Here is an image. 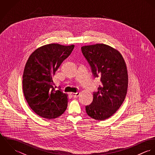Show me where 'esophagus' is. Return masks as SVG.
I'll use <instances>...</instances> for the list:
<instances>
[{
  "label": "esophagus",
  "mask_w": 155,
  "mask_h": 155,
  "mask_svg": "<svg viewBox=\"0 0 155 155\" xmlns=\"http://www.w3.org/2000/svg\"><path fill=\"white\" fill-rule=\"evenodd\" d=\"M71 95L73 97H78L79 95H80V92H78L76 93H71Z\"/></svg>",
  "instance_id": "1"
}]
</instances>
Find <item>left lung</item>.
Returning a JSON list of instances; mask_svg holds the SVG:
<instances>
[{"mask_svg":"<svg viewBox=\"0 0 155 155\" xmlns=\"http://www.w3.org/2000/svg\"><path fill=\"white\" fill-rule=\"evenodd\" d=\"M82 52L94 78L101 85L93 94V101L85 107L91 117L103 120L111 116L122 104L127 95L128 75L125 60L116 49L103 44L84 46Z\"/></svg>","mask_w":155,"mask_h":155,"instance_id":"8db88e82","label":"left lung"}]
</instances>
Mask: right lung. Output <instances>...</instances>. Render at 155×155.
<instances>
[{
    "instance_id": "right-lung-1",
    "label": "right lung",
    "mask_w": 155,
    "mask_h": 155,
    "mask_svg": "<svg viewBox=\"0 0 155 155\" xmlns=\"http://www.w3.org/2000/svg\"><path fill=\"white\" fill-rule=\"evenodd\" d=\"M74 45H45L29 57L22 76V90L30 107L48 119L61 116L67 107V95L54 88L52 76L70 55Z\"/></svg>"
}]
</instances>
